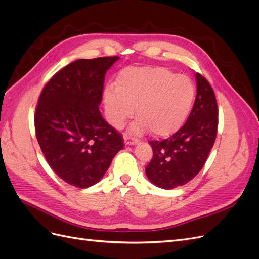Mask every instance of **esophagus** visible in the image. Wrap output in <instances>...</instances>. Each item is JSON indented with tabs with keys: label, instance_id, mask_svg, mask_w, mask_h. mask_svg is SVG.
Listing matches in <instances>:
<instances>
[{
	"label": "esophagus",
	"instance_id": "1",
	"mask_svg": "<svg viewBox=\"0 0 259 259\" xmlns=\"http://www.w3.org/2000/svg\"><path fill=\"white\" fill-rule=\"evenodd\" d=\"M124 142H125V144L128 145V146H133V145H137L139 143V140L136 139V138H133V137L125 135L124 136Z\"/></svg>",
	"mask_w": 259,
	"mask_h": 259
}]
</instances>
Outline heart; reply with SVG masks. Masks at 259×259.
Instances as JSON below:
<instances>
[{"mask_svg": "<svg viewBox=\"0 0 259 259\" xmlns=\"http://www.w3.org/2000/svg\"><path fill=\"white\" fill-rule=\"evenodd\" d=\"M195 86L186 75H176L164 67H128L117 76L116 90L108 88L104 104L108 121L120 128L134 115L139 119L132 132L152 131L165 137L176 133L189 115Z\"/></svg>", "mask_w": 259, "mask_h": 259, "instance_id": "heart-1", "label": "heart"}]
</instances>
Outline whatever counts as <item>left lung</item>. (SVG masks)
Wrapping results in <instances>:
<instances>
[{"instance_id": "obj_1", "label": "left lung", "mask_w": 259, "mask_h": 259, "mask_svg": "<svg viewBox=\"0 0 259 259\" xmlns=\"http://www.w3.org/2000/svg\"><path fill=\"white\" fill-rule=\"evenodd\" d=\"M195 81L197 97L184 126L167 139L149 142L153 156L146 175L162 189H174L197 176L215 143L218 127L215 93L200 73H195Z\"/></svg>"}]
</instances>
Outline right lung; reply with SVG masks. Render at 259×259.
<instances>
[{
	"instance_id": "obj_1",
	"label": "right lung",
	"mask_w": 259,
	"mask_h": 259,
	"mask_svg": "<svg viewBox=\"0 0 259 259\" xmlns=\"http://www.w3.org/2000/svg\"><path fill=\"white\" fill-rule=\"evenodd\" d=\"M113 57L77 59L44 86L34 115L35 134L49 165L64 182L88 188L100 182L123 149V138L99 111Z\"/></svg>"
}]
</instances>
